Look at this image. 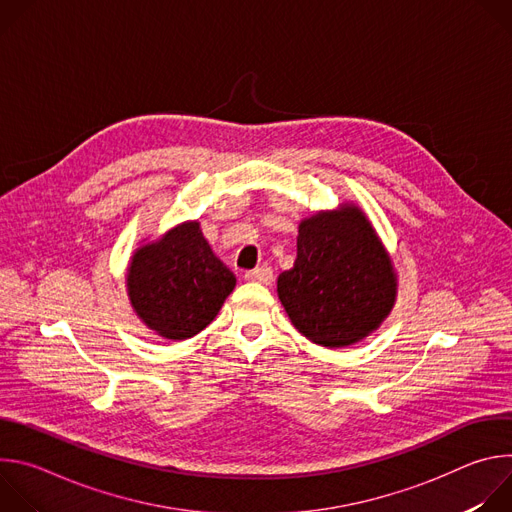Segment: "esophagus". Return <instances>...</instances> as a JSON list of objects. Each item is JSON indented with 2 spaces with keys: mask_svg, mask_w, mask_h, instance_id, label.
Returning a JSON list of instances; mask_svg holds the SVG:
<instances>
[{
  "mask_svg": "<svg viewBox=\"0 0 512 512\" xmlns=\"http://www.w3.org/2000/svg\"><path fill=\"white\" fill-rule=\"evenodd\" d=\"M245 279H247V281H257V283H263V285H269V283L273 281V271H271V267L261 265V267L253 269V271H247V273H245Z\"/></svg>",
  "mask_w": 512,
  "mask_h": 512,
  "instance_id": "34e87169",
  "label": "esophagus"
}]
</instances>
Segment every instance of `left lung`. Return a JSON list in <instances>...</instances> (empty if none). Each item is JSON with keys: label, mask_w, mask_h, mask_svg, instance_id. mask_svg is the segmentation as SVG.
Returning a JSON list of instances; mask_svg holds the SVG:
<instances>
[{"label": "left lung", "mask_w": 512, "mask_h": 512, "mask_svg": "<svg viewBox=\"0 0 512 512\" xmlns=\"http://www.w3.org/2000/svg\"><path fill=\"white\" fill-rule=\"evenodd\" d=\"M397 287L389 251L354 202L302 218L294 267L277 277L291 324L328 348L356 344L379 330L397 302Z\"/></svg>", "instance_id": "8db88e82"}]
</instances>
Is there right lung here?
<instances>
[{
    "label": "right lung",
    "instance_id": "obj_1",
    "mask_svg": "<svg viewBox=\"0 0 512 512\" xmlns=\"http://www.w3.org/2000/svg\"><path fill=\"white\" fill-rule=\"evenodd\" d=\"M125 285L145 326L166 340H186L216 318L237 277L214 255L200 223L184 221L133 251Z\"/></svg>",
    "mask_w": 512,
    "mask_h": 512
}]
</instances>
